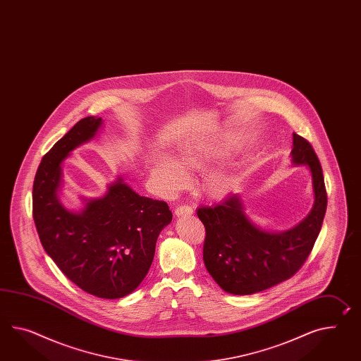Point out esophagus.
Masks as SVG:
<instances>
[{
  "label": "esophagus",
  "instance_id": "34e87169",
  "mask_svg": "<svg viewBox=\"0 0 361 361\" xmlns=\"http://www.w3.org/2000/svg\"><path fill=\"white\" fill-rule=\"evenodd\" d=\"M175 214H176V216H188V215L193 214V209L190 206H188V204L177 206Z\"/></svg>",
  "mask_w": 361,
  "mask_h": 361
}]
</instances>
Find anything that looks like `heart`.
Segmentation results:
<instances>
[{
  "label": "heart",
  "mask_w": 361,
  "mask_h": 361,
  "mask_svg": "<svg viewBox=\"0 0 361 361\" xmlns=\"http://www.w3.org/2000/svg\"><path fill=\"white\" fill-rule=\"evenodd\" d=\"M224 149L218 146H185L177 154V159L171 154H159L149 167V176L160 189L175 192L186 183L184 168L204 169L210 163L224 155ZM233 184V176L227 169H215L203 177L201 189L212 198H223L228 194Z\"/></svg>",
  "instance_id": "1"
}]
</instances>
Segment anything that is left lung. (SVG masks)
Returning <instances> with one entry per match:
<instances>
[{
	"label": "left lung",
	"instance_id": "left-lung-1",
	"mask_svg": "<svg viewBox=\"0 0 361 361\" xmlns=\"http://www.w3.org/2000/svg\"><path fill=\"white\" fill-rule=\"evenodd\" d=\"M292 143V164L308 167L314 195L312 210L299 224L286 231L259 227L246 215L238 193L197 212L206 228L203 262L228 293L252 295L290 279L307 261L318 238L327 206L322 168L307 140L293 133Z\"/></svg>",
	"mask_w": 361,
	"mask_h": 361
}]
</instances>
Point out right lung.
<instances>
[{
    "mask_svg": "<svg viewBox=\"0 0 361 361\" xmlns=\"http://www.w3.org/2000/svg\"><path fill=\"white\" fill-rule=\"evenodd\" d=\"M102 126V117H85L45 154L32 188V215L42 245L62 273L90 295L120 299L149 273L172 212L167 203L134 192L123 176L106 185L103 197H82L80 212L63 206L62 163Z\"/></svg>",
    "mask_w": 361,
    "mask_h": 361,
    "instance_id": "add662e5",
    "label": "right lung"
}]
</instances>
